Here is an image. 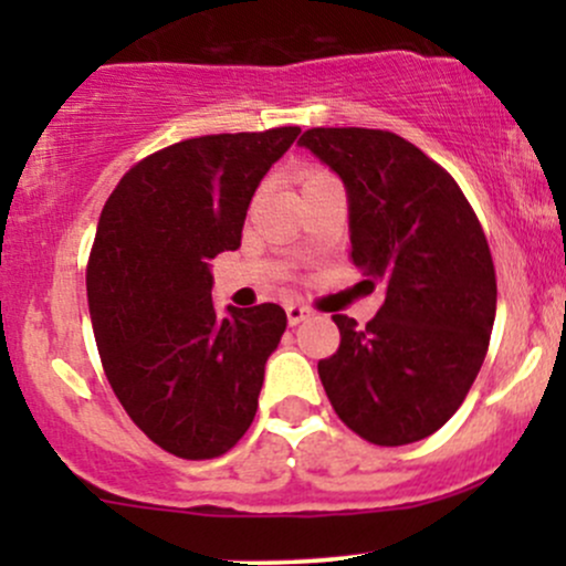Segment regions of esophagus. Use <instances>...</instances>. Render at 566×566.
<instances>
[{
  "mask_svg": "<svg viewBox=\"0 0 566 566\" xmlns=\"http://www.w3.org/2000/svg\"><path fill=\"white\" fill-rule=\"evenodd\" d=\"M311 316V311L305 308V305H297V303H290L287 305V322H290V327H295V324H301L303 319H308Z\"/></svg>",
  "mask_w": 566,
  "mask_h": 566,
  "instance_id": "obj_1",
  "label": "esophagus"
}]
</instances>
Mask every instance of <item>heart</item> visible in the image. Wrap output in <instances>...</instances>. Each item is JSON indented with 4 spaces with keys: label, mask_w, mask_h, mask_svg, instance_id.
Instances as JSON below:
<instances>
[{
    "label": "heart",
    "mask_w": 566,
    "mask_h": 566,
    "mask_svg": "<svg viewBox=\"0 0 566 566\" xmlns=\"http://www.w3.org/2000/svg\"><path fill=\"white\" fill-rule=\"evenodd\" d=\"M327 178H329V175H324V172L305 170V172H301V188H311V186L322 184V180H327Z\"/></svg>",
    "instance_id": "b5f03b06"
}]
</instances>
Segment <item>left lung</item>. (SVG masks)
<instances>
[{"label":"left lung","instance_id":"8db88e82","mask_svg":"<svg viewBox=\"0 0 566 566\" xmlns=\"http://www.w3.org/2000/svg\"><path fill=\"white\" fill-rule=\"evenodd\" d=\"M308 148L346 186L350 261L386 301L359 327L335 314L340 348L319 378L350 431L380 447L431 437L463 405L495 324L490 244L452 175L418 146L365 127H314Z\"/></svg>","mask_w":566,"mask_h":566}]
</instances>
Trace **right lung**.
<instances>
[{
  "label": "right lung",
  "instance_id": "1",
  "mask_svg": "<svg viewBox=\"0 0 566 566\" xmlns=\"http://www.w3.org/2000/svg\"><path fill=\"white\" fill-rule=\"evenodd\" d=\"M301 127L201 135L129 170L103 207L87 303L103 369L133 423L186 460L229 452L258 412L282 305H212L210 261L242 244L263 175Z\"/></svg>",
  "mask_w": 566,
  "mask_h": 566
}]
</instances>
